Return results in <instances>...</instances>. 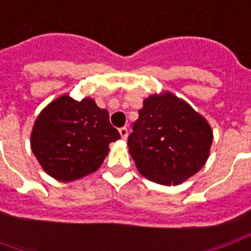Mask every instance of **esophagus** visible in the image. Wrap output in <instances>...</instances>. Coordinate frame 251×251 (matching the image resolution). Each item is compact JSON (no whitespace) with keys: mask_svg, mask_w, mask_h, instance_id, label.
<instances>
[{"mask_svg":"<svg viewBox=\"0 0 251 251\" xmlns=\"http://www.w3.org/2000/svg\"><path fill=\"white\" fill-rule=\"evenodd\" d=\"M120 135H121L122 139L127 138V129H126V127H121V129H120Z\"/></svg>","mask_w":251,"mask_h":251,"instance_id":"34e87169","label":"esophagus"}]
</instances>
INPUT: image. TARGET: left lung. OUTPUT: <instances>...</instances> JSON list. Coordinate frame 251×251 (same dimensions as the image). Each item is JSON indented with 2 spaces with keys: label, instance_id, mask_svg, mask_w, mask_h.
I'll return each instance as SVG.
<instances>
[{
  "label": "left lung",
  "instance_id": "8db88e82",
  "mask_svg": "<svg viewBox=\"0 0 251 251\" xmlns=\"http://www.w3.org/2000/svg\"><path fill=\"white\" fill-rule=\"evenodd\" d=\"M127 146L141 175L162 185H179L209 158L213 130L206 118L170 91L143 100Z\"/></svg>",
  "mask_w": 251,
  "mask_h": 251
}]
</instances>
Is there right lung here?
Segmentation results:
<instances>
[{
	"label": "right lung",
	"instance_id": "1",
	"mask_svg": "<svg viewBox=\"0 0 251 251\" xmlns=\"http://www.w3.org/2000/svg\"><path fill=\"white\" fill-rule=\"evenodd\" d=\"M120 133L106 109L92 97L75 100L62 95L38 114L31 134L32 154L43 171L57 181H74L97 171Z\"/></svg>",
	"mask_w": 251,
	"mask_h": 251
}]
</instances>
